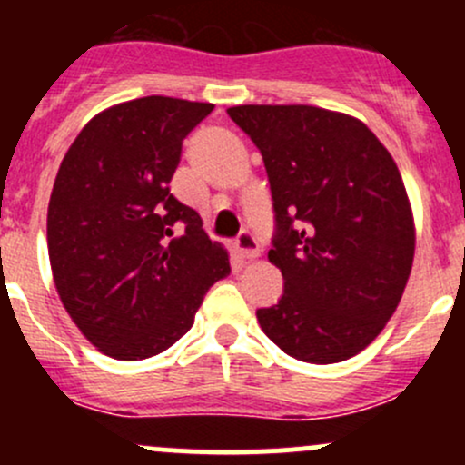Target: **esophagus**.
Instances as JSON below:
<instances>
[{"instance_id":"34e87169","label":"esophagus","mask_w":465,"mask_h":465,"mask_svg":"<svg viewBox=\"0 0 465 465\" xmlns=\"http://www.w3.org/2000/svg\"><path fill=\"white\" fill-rule=\"evenodd\" d=\"M236 250H238V254L242 256V259H259L261 256V245H259V241H256L254 236H252V233H241V236H238V241H236Z\"/></svg>"}]
</instances>
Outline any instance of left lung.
<instances>
[{
    "mask_svg": "<svg viewBox=\"0 0 465 465\" xmlns=\"http://www.w3.org/2000/svg\"><path fill=\"white\" fill-rule=\"evenodd\" d=\"M261 150L276 213L267 259L283 274L276 306L256 311L290 358L335 364L391 320L414 262L416 227L401 171L355 116L315 105H236Z\"/></svg>",
    "mask_w": 465,
    "mask_h": 465,
    "instance_id": "obj_1",
    "label": "left lung"
}]
</instances>
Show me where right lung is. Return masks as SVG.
Wrapping results in <instances>:
<instances>
[{
	"label": "right lung",
	"instance_id": "obj_1",
	"mask_svg": "<svg viewBox=\"0 0 465 465\" xmlns=\"http://www.w3.org/2000/svg\"><path fill=\"white\" fill-rule=\"evenodd\" d=\"M211 110L171 96L112 105L87 121L58 168L46 211L55 290L78 331L114 360L175 344L206 290L232 272L198 211L168 189L182 142Z\"/></svg>",
	"mask_w": 465,
	"mask_h": 465
}]
</instances>
